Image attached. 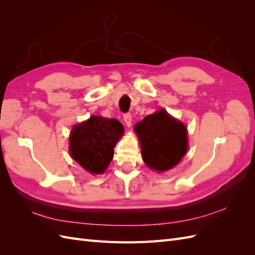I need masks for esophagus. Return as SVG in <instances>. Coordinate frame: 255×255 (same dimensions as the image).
Masks as SVG:
<instances>
[{
    "mask_svg": "<svg viewBox=\"0 0 255 255\" xmlns=\"http://www.w3.org/2000/svg\"><path fill=\"white\" fill-rule=\"evenodd\" d=\"M123 120H125L127 127L129 128L130 126H132V115L130 114H126L125 117H123Z\"/></svg>",
    "mask_w": 255,
    "mask_h": 255,
    "instance_id": "1",
    "label": "esophagus"
}]
</instances>
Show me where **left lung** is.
Segmentation results:
<instances>
[{"label":"left lung","mask_w":255,"mask_h":255,"mask_svg":"<svg viewBox=\"0 0 255 255\" xmlns=\"http://www.w3.org/2000/svg\"><path fill=\"white\" fill-rule=\"evenodd\" d=\"M134 130L140 143L142 160L151 170H170L187 152L186 126L164 109L137 122Z\"/></svg>","instance_id":"1"}]
</instances>
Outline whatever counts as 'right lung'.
I'll return each mask as SVG.
<instances>
[{
	"label": "right lung",
	"instance_id": "1",
	"mask_svg": "<svg viewBox=\"0 0 255 255\" xmlns=\"http://www.w3.org/2000/svg\"><path fill=\"white\" fill-rule=\"evenodd\" d=\"M125 134L117 119L90 116L74 125L69 137V153L91 174H102L114 157V148Z\"/></svg>",
	"mask_w": 255,
	"mask_h": 255
}]
</instances>
